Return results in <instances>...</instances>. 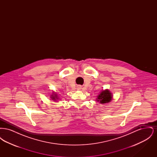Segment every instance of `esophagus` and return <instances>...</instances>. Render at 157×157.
I'll use <instances>...</instances> for the list:
<instances>
[{"label": "esophagus", "mask_w": 157, "mask_h": 157, "mask_svg": "<svg viewBox=\"0 0 157 157\" xmlns=\"http://www.w3.org/2000/svg\"><path fill=\"white\" fill-rule=\"evenodd\" d=\"M82 88V87H81V85H78V86H77V89L78 90H81Z\"/></svg>", "instance_id": "obj_1"}]
</instances>
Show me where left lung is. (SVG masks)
I'll use <instances>...</instances> for the list:
<instances>
[{
	"instance_id": "obj_1",
	"label": "left lung",
	"mask_w": 157,
	"mask_h": 157,
	"mask_svg": "<svg viewBox=\"0 0 157 157\" xmlns=\"http://www.w3.org/2000/svg\"><path fill=\"white\" fill-rule=\"evenodd\" d=\"M112 98L111 93L109 91V90H106L101 92L98 97L97 101L101 104H105L109 102Z\"/></svg>"
}]
</instances>
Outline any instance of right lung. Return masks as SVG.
I'll return each instance as SVG.
<instances>
[{
    "instance_id": "obj_1",
    "label": "right lung",
    "mask_w": 157,
    "mask_h": 157,
    "mask_svg": "<svg viewBox=\"0 0 157 157\" xmlns=\"http://www.w3.org/2000/svg\"><path fill=\"white\" fill-rule=\"evenodd\" d=\"M54 95H52V97L51 98H52V99L56 100V99H58V98H57V95H56V94H55Z\"/></svg>"
}]
</instances>
